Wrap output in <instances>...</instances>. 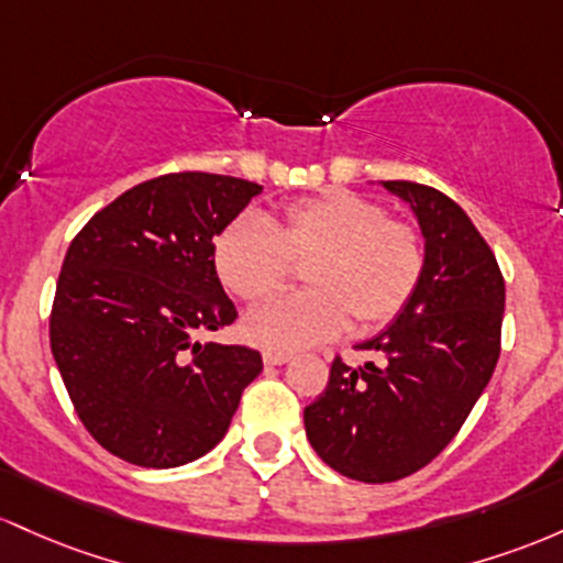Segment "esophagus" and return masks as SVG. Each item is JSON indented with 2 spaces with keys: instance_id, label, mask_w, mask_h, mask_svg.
<instances>
[{
  "instance_id": "obj_1",
  "label": "esophagus",
  "mask_w": 563,
  "mask_h": 563,
  "mask_svg": "<svg viewBox=\"0 0 563 563\" xmlns=\"http://www.w3.org/2000/svg\"><path fill=\"white\" fill-rule=\"evenodd\" d=\"M292 358V353H284V351H263V362L268 366H279L287 364Z\"/></svg>"
}]
</instances>
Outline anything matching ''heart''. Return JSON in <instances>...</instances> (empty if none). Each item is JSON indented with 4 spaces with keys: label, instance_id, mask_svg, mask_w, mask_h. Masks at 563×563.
<instances>
[{
    "label": "heart",
    "instance_id": "1",
    "mask_svg": "<svg viewBox=\"0 0 563 563\" xmlns=\"http://www.w3.org/2000/svg\"><path fill=\"white\" fill-rule=\"evenodd\" d=\"M292 263L306 265L308 292L279 295L244 319L250 343L298 351L394 321L426 268L420 233L390 218L380 201L327 191L284 207L274 229L255 214L231 220L212 242V268L231 295L261 300L287 282Z\"/></svg>",
    "mask_w": 563,
    "mask_h": 563
}]
</instances>
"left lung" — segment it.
<instances>
[{
  "instance_id": "left-lung-1",
  "label": "left lung",
  "mask_w": 563,
  "mask_h": 563,
  "mask_svg": "<svg viewBox=\"0 0 563 563\" xmlns=\"http://www.w3.org/2000/svg\"><path fill=\"white\" fill-rule=\"evenodd\" d=\"M426 239V268L407 308L356 349L375 362L334 358L324 394L302 420L311 446L353 482L388 484L426 468L463 428L497 358L505 282L495 252L463 207L431 186L383 180Z\"/></svg>"
}]
</instances>
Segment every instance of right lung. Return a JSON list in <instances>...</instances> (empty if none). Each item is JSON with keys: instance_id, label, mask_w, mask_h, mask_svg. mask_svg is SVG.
I'll return each instance as SVG.
<instances>
[{"instance_id": "1", "label": "right lung", "mask_w": 563, "mask_h": 563, "mask_svg": "<svg viewBox=\"0 0 563 563\" xmlns=\"http://www.w3.org/2000/svg\"><path fill=\"white\" fill-rule=\"evenodd\" d=\"M257 183L173 173L95 212L63 261L49 349L79 420L141 468H178L223 439L261 375L247 345L199 343L236 319L212 268V239Z\"/></svg>"}]
</instances>
